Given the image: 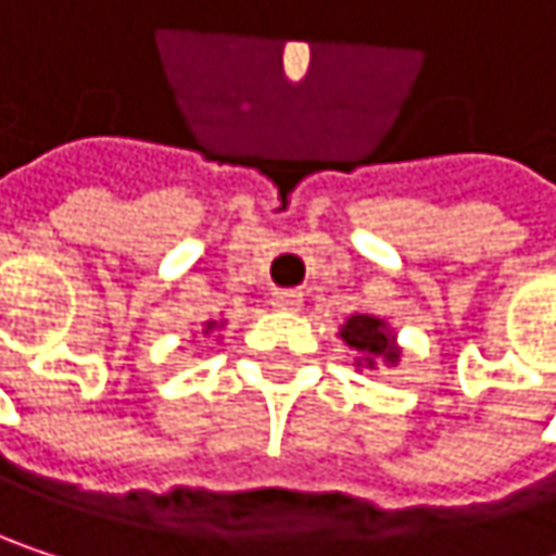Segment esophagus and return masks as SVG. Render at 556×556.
<instances>
[{
	"label": "esophagus",
	"mask_w": 556,
	"mask_h": 556,
	"mask_svg": "<svg viewBox=\"0 0 556 556\" xmlns=\"http://www.w3.org/2000/svg\"><path fill=\"white\" fill-rule=\"evenodd\" d=\"M274 308H279V312H299L302 308V292H295V289H279V292H274Z\"/></svg>",
	"instance_id": "obj_1"
}]
</instances>
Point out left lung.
Returning <instances> with one entry per match:
<instances>
[{
	"instance_id": "left-lung-1",
	"label": "left lung",
	"mask_w": 556,
	"mask_h": 556,
	"mask_svg": "<svg viewBox=\"0 0 556 556\" xmlns=\"http://www.w3.org/2000/svg\"><path fill=\"white\" fill-rule=\"evenodd\" d=\"M341 341L361 354L357 357V367H370L374 370L377 364H387V367L399 364L395 334L389 331L387 321L377 318V315H351L341 325Z\"/></svg>"
}]
</instances>
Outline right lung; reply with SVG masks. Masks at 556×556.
<instances>
[{"instance_id":"obj_1","label":"right lung","mask_w":556,"mask_h":556,"mask_svg":"<svg viewBox=\"0 0 556 556\" xmlns=\"http://www.w3.org/2000/svg\"><path fill=\"white\" fill-rule=\"evenodd\" d=\"M212 328H215V325H212V321H208V325H205V331H212Z\"/></svg>"}]
</instances>
